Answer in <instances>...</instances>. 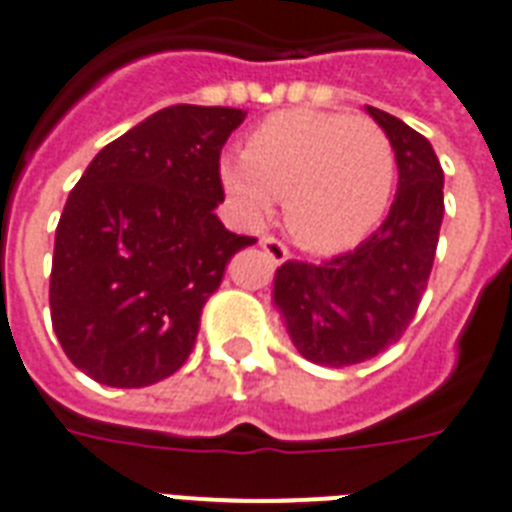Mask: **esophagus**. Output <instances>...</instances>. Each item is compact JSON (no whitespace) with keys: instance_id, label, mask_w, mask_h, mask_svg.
<instances>
[{"instance_id":"obj_1","label":"esophagus","mask_w":512,"mask_h":512,"mask_svg":"<svg viewBox=\"0 0 512 512\" xmlns=\"http://www.w3.org/2000/svg\"><path fill=\"white\" fill-rule=\"evenodd\" d=\"M260 246L266 249V255L271 257V260H276V263H285L287 257H290V249H287L285 241H279V238L274 236L260 238Z\"/></svg>"}]
</instances>
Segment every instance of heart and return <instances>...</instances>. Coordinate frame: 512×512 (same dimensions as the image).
<instances>
[{"mask_svg": "<svg viewBox=\"0 0 512 512\" xmlns=\"http://www.w3.org/2000/svg\"><path fill=\"white\" fill-rule=\"evenodd\" d=\"M222 184L263 217L285 200V222L306 249L339 252L358 244L391 203L396 146L366 116L285 111L260 121L244 154L219 165Z\"/></svg>", "mask_w": 512, "mask_h": 512, "instance_id": "obj_1", "label": "heart"}]
</instances>
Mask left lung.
Here are the masks:
<instances>
[{"mask_svg":"<svg viewBox=\"0 0 512 512\" xmlns=\"http://www.w3.org/2000/svg\"><path fill=\"white\" fill-rule=\"evenodd\" d=\"M396 146L399 189L377 233L325 263L287 260L274 301L306 361L355 366L385 352L410 328L429 285L445 214L442 168L431 143L404 121L366 108Z\"/></svg>","mask_w":512,"mask_h":512,"instance_id":"8db88e82","label":"left lung"}]
</instances>
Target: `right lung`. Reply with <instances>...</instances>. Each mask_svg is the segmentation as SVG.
I'll return each instance as SVG.
<instances>
[{
  "label": "right lung",
  "instance_id": "right-lung-1",
  "mask_svg": "<svg viewBox=\"0 0 512 512\" xmlns=\"http://www.w3.org/2000/svg\"><path fill=\"white\" fill-rule=\"evenodd\" d=\"M238 108L170 105L108 143L64 203L51 323L100 385L146 388L179 372L230 257L257 238L225 230L219 154Z\"/></svg>",
  "mask_w": 512,
  "mask_h": 512
}]
</instances>
